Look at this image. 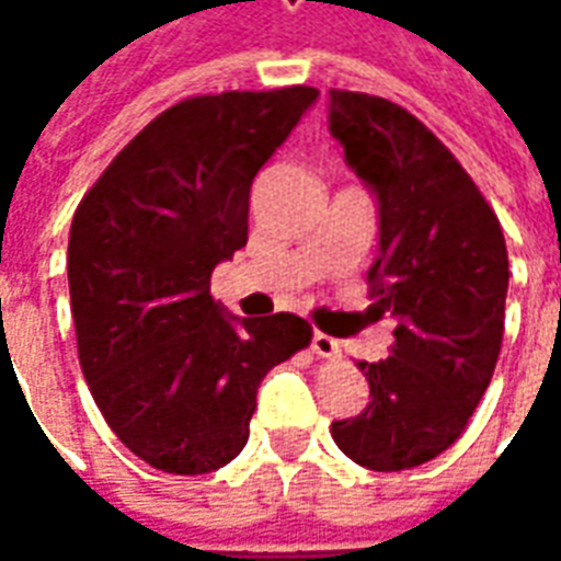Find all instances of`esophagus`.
<instances>
[{
  "label": "esophagus",
  "instance_id": "esophagus-1",
  "mask_svg": "<svg viewBox=\"0 0 561 561\" xmlns=\"http://www.w3.org/2000/svg\"><path fill=\"white\" fill-rule=\"evenodd\" d=\"M312 352L318 354V357H328V360H336L342 354V345L333 336H328V333H316L312 336Z\"/></svg>",
  "mask_w": 561,
  "mask_h": 561
}]
</instances>
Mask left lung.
<instances>
[{
  "mask_svg": "<svg viewBox=\"0 0 561 561\" xmlns=\"http://www.w3.org/2000/svg\"><path fill=\"white\" fill-rule=\"evenodd\" d=\"M330 131L378 197L369 309L397 318L388 360L357 364L373 400L330 433L357 466L414 469L457 442L493 378L505 233L454 152L400 104L330 90Z\"/></svg>",
  "mask_w": 561,
  "mask_h": 561,
  "instance_id": "obj_1",
  "label": "left lung"
}]
</instances>
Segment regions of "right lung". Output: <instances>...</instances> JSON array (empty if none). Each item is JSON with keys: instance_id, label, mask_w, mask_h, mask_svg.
Returning a JSON list of instances; mask_svg holds the SVG:
<instances>
[{"instance_id": "1", "label": "right lung", "mask_w": 561, "mask_h": 561, "mask_svg": "<svg viewBox=\"0 0 561 561\" xmlns=\"http://www.w3.org/2000/svg\"><path fill=\"white\" fill-rule=\"evenodd\" d=\"M316 87L192 95L119 149L75 209L68 288L92 400L123 445L168 474L228 466L257 385L304 352L291 312L231 318L209 297L249 240V188Z\"/></svg>"}]
</instances>
